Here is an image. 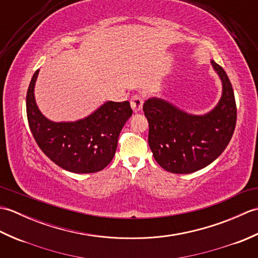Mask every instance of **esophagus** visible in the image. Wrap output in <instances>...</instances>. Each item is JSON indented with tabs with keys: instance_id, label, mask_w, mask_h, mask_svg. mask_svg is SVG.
Segmentation results:
<instances>
[{
	"instance_id": "esophagus-1",
	"label": "esophagus",
	"mask_w": 258,
	"mask_h": 258,
	"mask_svg": "<svg viewBox=\"0 0 258 258\" xmlns=\"http://www.w3.org/2000/svg\"><path fill=\"white\" fill-rule=\"evenodd\" d=\"M131 106H132L135 113L140 112L142 107H143V97L141 95H134L132 97V100H131Z\"/></svg>"
}]
</instances>
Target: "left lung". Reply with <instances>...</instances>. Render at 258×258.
I'll return each mask as SVG.
<instances>
[{
    "label": "left lung",
    "mask_w": 258,
    "mask_h": 258,
    "mask_svg": "<svg viewBox=\"0 0 258 258\" xmlns=\"http://www.w3.org/2000/svg\"><path fill=\"white\" fill-rule=\"evenodd\" d=\"M222 82V96L216 106L203 115L183 111L161 97L143 105L149 120V145L155 161L165 171L194 173L210 165L226 149L236 125V103L225 71L211 61Z\"/></svg>",
    "instance_id": "1"
}]
</instances>
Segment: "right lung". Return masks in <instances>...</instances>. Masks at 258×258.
Listing matches in <instances>:
<instances>
[{
  "label": "right lung",
  "instance_id": "right-lung-1",
  "mask_svg": "<svg viewBox=\"0 0 258 258\" xmlns=\"http://www.w3.org/2000/svg\"><path fill=\"white\" fill-rule=\"evenodd\" d=\"M40 70L32 76L26 94V114L37 145L65 171L86 174L105 168L115 155L118 135L132 116L130 103L107 101L74 122H54L38 108L34 87Z\"/></svg>",
  "mask_w": 258,
  "mask_h": 258
}]
</instances>
